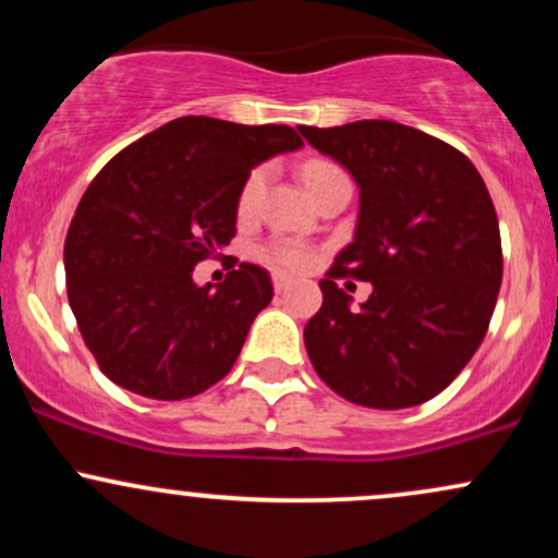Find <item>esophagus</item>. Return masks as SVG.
I'll return each instance as SVG.
<instances>
[{
    "mask_svg": "<svg viewBox=\"0 0 558 558\" xmlns=\"http://www.w3.org/2000/svg\"><path fill=\"white\" fill-rule=\"evenodd\" d=\"M272 286H275V291H278V293H286L288 286H291V280H288L286 275H275Z\"/></svg>",
    "mask_w": 558,
    "mask_h": 558,
    "instance_id": "1",
    "label": "esophagus"
}]
</instances>
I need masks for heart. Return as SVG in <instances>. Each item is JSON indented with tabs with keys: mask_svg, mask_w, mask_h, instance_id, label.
Here are the masks:
<instances>
[{
	"mask_svg": "<svg viewBox=\"0 0 558 558\" xmlns=\"http://www.w3.org/2000/svg\"><path fill=\"white\" fill-rule=\"evenodd\" d=\"M301 175H304L306 189L315 194L319 185H325L328 181H336V178H345V172L338 168V165L325 162V159H312V162L304 165ZM267 181H270V168H267V165H259V168H254L246 175V181H243L241 191H239V204H235L239 217H243V220H248V217H254L259 213L262 198H265V191H267ZM259 257L265 259L267 265L278 267V270L301 272L312 265L315 252H312L306 243L293 241V239H280L278 235V239H270V241L262 243Z\"/></svg>",
	"mask_w": 558,
	"mask_h": 558,
	"instance_id": "1",
	"label": "heart"
}]
</instances>
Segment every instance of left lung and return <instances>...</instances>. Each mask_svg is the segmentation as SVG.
I'll use <instances>...</instances> for the list:
<instances>
[{"instance_id": "1", "label": "left lung", "mask_w": 558, "mask_h": 558, "mask_svg": "<svg viewBox=\"0 0 558 558\" xmlns=\"http://www.w3.org/2000/svg\"><path fill=\"white\" fill-rule=\"evenodd\" d=\"M299 131L360 185L354 241L304 328L312 367L360 407L425 403L462 373L496 310L504 254L488 189L462 151L393 120ZM341 277L374 283L360 311Z\"/></svg>"}]
</instances>
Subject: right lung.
Instances as JSON below:
<instances>
[{
    "label": "right lung",
    "mask_w": 558,
    "mask_h": 558,
    "mask_svg": "<svg viewBox=\"0 0 558 558\" xmlns=\"http://www.w3.org/2000/svg\"><path fill=\"white\" fill-rule=\"evenodd\" d=\"M299 146L288 125L189 114L99 170L68 228L65 278L83 341L112 383L181 401L230 373L272 301V280L248 262L217 291L191 275L235 235L239 191L254 165Z\"/></svg>",
    "instance_id": "right-lung-1"
}]
</instances>
